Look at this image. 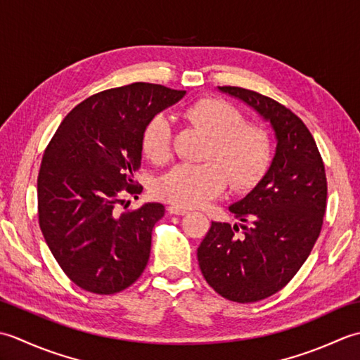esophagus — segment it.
<instances>
[{
  "instance_id": "34e87169",
  "label": "esophagus",
  "mask_w": 360,
  "mask_h": 360,
  "mask_svg": "<svg viewBox=\"0 0 360 360\" xmlns=\"http://www.w3.org/2000/svg\"><path fill=\"white\" fill-rule=\"evenodd\" d=\"M167 211H169L171 214H177V216H185V214H188V210H186V208L177 207V205H171V207H167Z\"/></svg>"
}]
</instances>
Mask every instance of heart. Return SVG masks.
<instances>
[{
    "instance_id": "obj_1",
    "label": "heart",
    "mask_w": 360,
    "mask_h": 360,
    "mask_svg": "<svg viewBox=\"0 0 360 360\" xmlns=\"http://www.w3.org/2000/svg\"><path fill=\"white\" fill-rule=\"evenodd\" d=\"M183 118L210 136L202 165H179L161 175L155 195L181 208L200 207L221 195L230 181L238 191H247L267 171L270 141L266 131L242 122L239 110L219 98H203L191 104ZM144 155L157 165L166 163L172 152V130L163 115L146 124L141 136Z\"/></svg>"
}]
</instances>
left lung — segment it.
I'll list each match as a JSON object with an SVG mask.
<instances>
[{
    "label": "left lung",
    "mask_w": 360,
    "mask_h": 360,
    "mask_svg": "<svg viewBox=\"0 0 360 360\" xmlns=\"http://www.w3.org/2000/svg\"><path fill=\"white\" fill-rule=\"evenodd\" d=\"M267 121L275 155L267 172L229 210L240 222H212L197 248L205 280L219 295L253 303L288 284L309 256L326 210V174L311 131L280 102L240 86H217Z\"/></svg>",
    "instance_id": "obj_1"
}]
</instances>
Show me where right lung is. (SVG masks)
<instances>
[{"label": "right lung", "mask_w": 360, "mask_h": 360, "mask_svg": "<svg viewBox=\"0 0 360 360\" xmlns=\"http://www.w3.org/2000/svg\"><path fill=\"white\" fill-rule=\"evenodd\" d=\"M186 91L135 82L93 94L65 116L37 179L39 224L51 253L72 283L108 295L134 284L148 266L157 202L115 211L120 195L141 193L143 130Z\"/></svg>", "instance_id": "obj_1"}]
</instances>
